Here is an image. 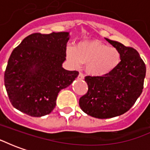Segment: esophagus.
<instances>
[{
  "label": "esophagus",
  "instance_id": "34e87169",
  "mask_svg": "<svg viewBox=\"0 0 150 150\" xmlns=\"http://www.w3.org/2000/svg\"><path fill=\"white\" fill-rule=\"evenodd\" d=\"M78 79H81V80H83V79H84V76H83V74L79 73L78 75Z\"/></svg>",
  "mask_w": 150,
  "mask_h": 150
}]
</instances>
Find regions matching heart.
<instances>
[{
	"label": "heart",
	"instance_id": "obj_1",
	"mask_svg": "<svg viewBox=\"0 0 150 150\" xmlns=\"http://www.w3.org/2000/svg\"><path fill=\"white\" fill-rule=\"evenodd\" d=\"M67 58L74 67L85 63V70L92 76L100 77L113 71L118 67L121 54L113 46H108L99 41L84 42L76 48H67Z\"/></svg>",
	"mask_w": 150,
	"mask_h": 150
}]
</instances>
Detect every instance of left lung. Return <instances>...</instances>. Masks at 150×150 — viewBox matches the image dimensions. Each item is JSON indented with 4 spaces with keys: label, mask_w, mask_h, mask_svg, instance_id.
Segmentation results:
<instances>
[{
    "label": "left lung",
    "mask_w": 150,
    "mask_h": 150,
    "mask_svg": "<svg viewBox=\"0 0 150 150\" xmlns=\"http://www.w3.org/2000/svg\"><path fill=\"white\" fill-rule=\"evenodd\" d=\"M105 39L119 50L121 61L108 75L86 76L88 91L79 99L82 110L99 119L120 116L129 111L142 94L146 72L145 62L135 49Z\"/></svg>",
    "instance_id": "1"
}]
</instances>
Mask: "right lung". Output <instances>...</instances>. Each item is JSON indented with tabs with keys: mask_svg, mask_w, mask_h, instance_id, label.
<instances>
[{
	"mask_svg": "<svg viewBox=\"0 0 150 150\" xmlns=\"http://www.w3.org/2000/svg\"><path fill=\"white\" fill-rule=\"evenodd\" d=\"M69 39V32L35 33L13 50L5 72V86L15 108L34 117L54 110L59 91L79 75L62 67Z\"/></svg>",
	"mask_w": 150,
	"mask_h": 150,
	"instance_id": "1",
	"label": "right lung"
}]
</instances>
